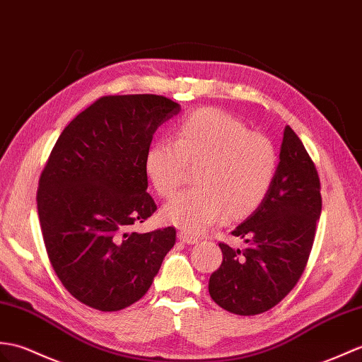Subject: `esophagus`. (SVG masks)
Returning a JSON list of instances; mask_svg holds the SVG:
<instances>
[{
	"mask_svg": "<svg viewBox=\"0 0 362 362\" xmlns=\"http://www.w3.org/2000/svg\"><path fill=\"white\" fill-rule=\"evenodd\" d=\"M179 239H180L183 243H187V245H194V243L199 242L196 238H192V236H189V234L183 233V231L179 233Z\"/></svg>",
	"mask_w": 362,
	"mask_h": 362,
	"instance_id": "1",
	"label": "esophagus"
}]
</instances>
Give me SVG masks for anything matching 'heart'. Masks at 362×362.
Masks as SVG:
<instances>
[{
	"label": "heart",
	"mask_w": 362,
	"mask_h": 362,
	"mask_svg": "<svg viewBox=\"0 0 362 362\" xmlns=\"http://www.w3.org/2000/svg\"><path fill=\"white\" fill-rule=\"evenodd\" d=\"M199 188L183 191L163 208V219L188 234H202L219 222L240 219L259 208L277 173L272 140L221 109H199L182 119L173 140L149 146L145 168L156 192L168 199L197 165Z\"/></svg>",
	"instance_id": "1"
}]
</instances>
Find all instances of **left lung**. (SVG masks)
I'll return each mask as SVG.
<instances>
[{"label": "left lung", "mask_w": 362, "mask_h": 362, "mask_svg": "<svg viewBox=\"0 0 362 362\" xmlns=\"http://www.w3.org/2000/svg\"><path fill=\"white\" fill-rule=\"evenodd\" d=\"M281 162L265 200L231 234L245 248L221 242L223 260L209 277L213 300L234 315H260L288 295L305 270L322 209L315 162L285 126Z\"/></svg>", "instance_id": "8db88e82"}]
</instances>
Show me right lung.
I'll list each match as a JSON object with an SVG mask.
<instances>
[{
	"mask_svg": "<svg viewBox=\"0 0 362 362\" xmlns=\"http://www.w3.org/2000/svg\"><path fill=\"white\" fill-rule=\"evenodd\" d=\"M154 94L105 95L66 126L41 171L37 208L47 257L63 287L100 312H119L149 290L175 228L131 233L157 205L146 153L156 129L179 114Z\"/></svg>",
	"mask_w": 362,
	"mask_h": 362,
	"instance_id": "add662e5",
	"label": "right lung"
}]
</instances>
